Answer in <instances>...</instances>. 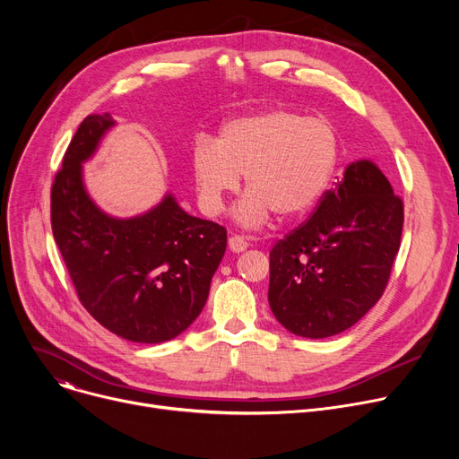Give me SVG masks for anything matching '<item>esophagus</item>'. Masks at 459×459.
I'll list each match as a JSON object with an SVG mask.
<instances>
[{
    "mask_svg": "<svg viewBox=\"0 0 459 459\" xmlns=\"http://www.w3.org/2000/svg\"><path fill=\"white\" fill-rule=\"evenodd\" d=\"M247 239L244 238V236H239V234H234V236H230L229 238V247H230V251H234V253H242V251H246L247 249Z\"/></svg>",
    "mask_w": 459,
    "mask_h": 459,
    "instance_id": "obj_1",
    "label": "esophagus"
}]
</instances>
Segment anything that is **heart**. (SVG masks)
I'll return each mask as SVG.
<instances>
[{"label": "heart", "instance_id": "heart-1", "mask_svg": "<svg viewBox=\"0 0 459 459\" xmlns=\"http://www.w3.org/2000/svg\"><path fill=\"white\" fill-rule=\"evenodd\" d=\"M339 152V137L325 118L273 108L227 120L215 143L197 141L191 167L201 203L212 215L246 175L249 195L238 208V220L260 227L272 212L290 220L315 206L333 178Z\"/></svg>", "mask_w": 459, "mask_h": 459}]
</instances>
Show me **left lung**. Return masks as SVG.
I'll use <instances>...</instances> for the list:
<instances>
[{"instance_id": "1", "label": "left lung", "mask_w": 459, "mask_h": 459, "mask_svg": "<svg viewBox=\"0 0 459 459\" xmlns=\"http://www.w3.org/2000/svg\"><path fill=\"white\" fill-rule=\"evenodd\" d=\"M403 201L368 161L348 165L308 220L270 251L272 312L288 331L325 339L357 324L387 288Z\"/></svg>"}]
</instances>
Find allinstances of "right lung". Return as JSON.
Masks as SVG:
<instances>
[{"label":"right lung","mask_w":459,"mask_h":459,"mask_svg":"<svg viewBox=\"0 0 459 459\" xmlns=\"http://www.w3.org/2000/svg\"><path fill=\"white\" fill-rule=\"evenodd\" d=\"M115 125L87 115L52 184V230L78 299L126 341H171L195 320L227 249V230L184 212L167 195L132 220H115L89 199L82 163Z\"/></svg>","instance_id":"add662e5"}]
</instances>
